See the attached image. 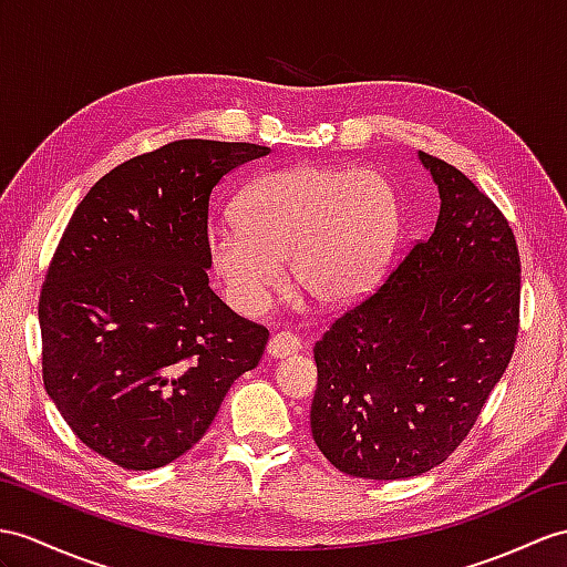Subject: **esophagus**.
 <instances>
[{"label":"esophagus","instance_id":"34e87169","mask_svg":"<svg viewBox=\"0 0 567 567\" xmlns=\"http://www.w3.org/2000/svg\"><path fill=\"white\" fill-rule=\"evenodd\" d=\"M300 351V339L291 331H279V334H274L267 343V353L271 358H288Z\"/></svg>","mask_w":567,"mask_h":567}]
</instances>
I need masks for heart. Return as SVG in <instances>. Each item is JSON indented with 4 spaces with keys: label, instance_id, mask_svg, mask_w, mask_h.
I'll list each match as a JSON object with an SVG mask.
<instances>
[{
    "label": "heart",
    "instance_id": "heart-1",
    "mask_svg": "<svg viewBox=\"0 0 567 567\" xmlns=\"http://www.w3.org/2000/svg\"><path fill=\"white\" fill-rule=\"evenodd\" d=\"M236 226L206 238V261L243 315H261L293 284L320 306L363 296L396 233V197L375 171L296 165L257 177L236 202Z\"/></svg>",
    "mask_w": 567,
    "mask_h": 567
}]
</instances>
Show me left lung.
<instances>
[{
    "instance_id": "obj_1",
    "label": "left lung",
    "mask_w": 567,
    "mask_h": 567,
    "mask_svg": "<svg viewBox=\"0 0 567 567\" xmlns=\"http://www.w3.org/2000/svg\"><path fill=\"white\" fill-rule=\"evenodd\" d=\"M440 192L431 238L315 343L310 427L339 472L396 481L457 450L513 358L522 265L515 233L454 165L419 151Z\"/></svg>"
}]
</instances>
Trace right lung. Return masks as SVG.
Instances as JSON below:
<instances>
[{"instance_id":"obj_1","label":"right lung","mask_w":567,"mask_h":567,"mask_svg":"<svg viewBox=\"0 0 567 567\" xmlns=\"http://www.w3.org/2000/svg\"><path fill=\"white\" fill-rule=\"evenodd\" d=\"M245 142L179 140L103 175L69 218L38 302L43 382L74 435L148 472L202 435L269 329L209 288V199Z\"/></svg>"}]
</instances>
